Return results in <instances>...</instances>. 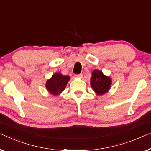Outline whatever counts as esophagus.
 <instances>
[{"instance_id": "1", "label": "esophagus", "mask_w": 151, "mask_h": 151, "mask_svg": "<svg viewBox=\"0 0 151 151\" xmlns=\"http://www.w3.org/2000/svg\"><path fill=\"white\" fill-rule=\"evenodd\" d=\"M76 77H79V78H82L83 77V75L82 73H80V74H78V75H75Z\"/></svg>"}]
</instances>
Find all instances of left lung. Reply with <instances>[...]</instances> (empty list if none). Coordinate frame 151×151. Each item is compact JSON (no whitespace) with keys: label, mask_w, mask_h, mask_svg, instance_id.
Returning a JSON list of instances; mask_svg holds the SVG:
<instances>
[{"label":"left lung","mask_w":151,"mask_h":151,"mask_svg":"<svg viewBox=\"0 0 151 151\" xmlns=\"http://www.w3.org/2000/svg\"><path fill=\"white\" fill-rule=\"evenodd\" d=\"M111 80L105 76L101 71L94 70L91 78V86L95 92L99 95L104 94L110 89Z\"/></svg>","instance_id":"left-lung-1"}]
</instances>
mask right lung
Masks as SVG:
<instances>
[{
    "label": "right lung",
    "mask_w": 151,
    "mask_h": 151,
    "mask_svg": "<svg viewBox=\"0 0 151 151\" xmlns=\"http://www.w3.org/2000/svg\"><path fill=\"white\" fill-rule=\"evenodd\" d=\"M69 80L68 76H63L59 73H56L50 80L46 81V87L50 94L57 95L64 90Z\"/></svg>",
    "instance_id": "obj_1"
}]
</instances>
